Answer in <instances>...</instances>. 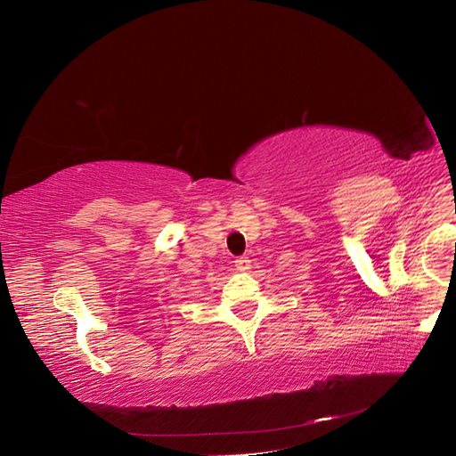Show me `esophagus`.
<instances>
[{
    "label": "esophagus",
    "mask_w": 456,
    "mask_h": 456,
    "mask_svg": "<svg viewBox=\"0 0 456 456\" xmlns=\"http://www.w3.org/2000/svg\"><path fill=\"white\" fill-rule=\"evenodd\" d=\"M250 257L248 256H240V257H237L235 259V267L239 269V271H248L250 269Z\"/></svg>",
    "instance_id": "esophagus-1"
}]
</instances>
